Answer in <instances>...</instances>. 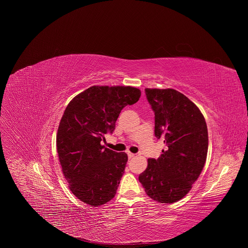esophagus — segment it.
<instances>
[{
	"label": "esophagus",
	"instance_id": "obj_1",
	"mask_svg": "<svg viewBox=\"0 0 248 248\" xmlns=\"http://www.w3.org/2000/svg\"><path fill=\"white\" fill-rule=\"evenodd\" d=\"M127 156H128V159H132L135 155L133 153H131V152H127Z\"/></svg>",
	"mask_w": 248,
	"mask_h": 248
}]
</instances>
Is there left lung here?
<instances>
[{
  "label": "left lung",
  "instance_id": "obj_1",
  "mask_svg": "<svg viewBox=\"0 0 248 248\" xmlns=\"http://www.w3.org/2000/svg\"><path fill=\"white\" fill-rule=\"evenodd\" d=\"M155 114V136L167 150L158 159H148L139 182L146 194L160 203L184 198L200 175L208 151L205 119L186 96L174 89H145Z\"/></svg>",
  "mask_w": 248,
  "mask_h": 248
}]
</instances>
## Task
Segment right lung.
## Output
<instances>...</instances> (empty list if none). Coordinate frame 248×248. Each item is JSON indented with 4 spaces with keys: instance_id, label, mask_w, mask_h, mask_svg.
Listing matches in <instances>:
<instances>
[{
    "instance_id": "1",
    "label": "right lung",
    "mask_w": 248,
    "mask_h": 248,
    "mask_svg": "<svg viewBox=\"0 0 248 248\" xmlns=\"http://www.w3.org/2000/svg\"><path fill=\"white\" fill-rule=\"evenodd\" d=\"M131 86H91L68 103L57 133V151L68 187L91 207L116 195L127 155L101 144L113 133L121 111L140 98Z\"/></svg>"
}]
</instances>
